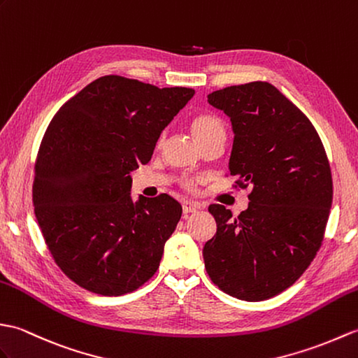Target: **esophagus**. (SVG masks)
Masks as SVG:
<instances>
[{"label": "esophagus", "instance_id": "34e87169", "mask_svg": "<svg viewBox=\"0 0 358 358\" xmlns=\"http://www.w3.org/2000/svg\"><path fill=\"white\" fill-rule=\"evenodd\" d=\"M199 208H201V205L193 202V201H184V202H182V210H184L185 214L196 213Z\"/></svg>", "mask_w": 358, "mask_h": 358}]
</instances>
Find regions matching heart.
<instances>
[{
  "label": "heart",
  "mask_w": 358,
  "mask_h": 358,
  "mask_svg": "<svg viewBox=\"0 0 358 358\" xmlns=\"http://www.w3.org/2000/svg\"><path fill=\"white\" fill-rule=\"evenodd\" d=\"M217 130H224V122L220 121V117L214 116V115H201L193 119L192 122V131L194 134V138L197 142L202 141L203 138L208 136V134L217 131ZM184 185L187 188H193L194 182L193 180H185Z\"/></svg>",
  "instance_id": "b5f03b06"
}]
</instances>
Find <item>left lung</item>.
<instances>
[{
    "label": "left lung",
    "mask_w": 358,
    "mask_h": 358,
    "mask_svg": "<svg viewBox=\"0 0 358 358\" xmlns=\"http://www.w3.org/2000/svg\"><path fill=\"white\" fill-rule=\"evenodd\" d=\"M208 102L231 119L229 174L251 193L237 217L224 205L208 206L217 231L203 246L206 273L236 299H271L322 246L332 203L328 156L311 121L269 83L225 87Z\"/></svg>",
    "instance_id": "1"
}]
</instances>
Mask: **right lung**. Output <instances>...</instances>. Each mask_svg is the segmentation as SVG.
Here are the masks:
<instances>
[{
  "label": "right lung",
  "instance_id": "obj_1",
  "mask_svg": "<svg viewBox=\"0 0 358 358\" xmlns=\"http://www.w3.org/2000/svg\"><path fill=\"white\" fill-rule=\"evenodd\" d=\"M194 90L117 75L94 79L53 116L31 188L52 257L79 287L122 296L152 279L182 216L169 194L131 201L133 170Z\"/></svg>",
  "mask_w": 358,
  "mask_h": 358
}]
</instances>
